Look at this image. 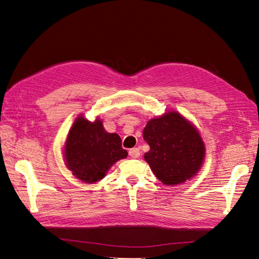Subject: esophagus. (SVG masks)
Returning a JSON list of instances; mask_svg holds the SVG:
<instances>
[{
  "instance_id": "esophagus-1",
  "label": "esophagus",
  "mask_w": 259,
  "mask_h": 259,
  "mask_svg": "<svg viewBox=\"0 0 259 259\" xmlns=\"http://www.w3.org/2000/svg\"><path fill=\"white\" fill-rule=\"evenodd\" d=\"M128 154H130L131 158H133V159L139 158V155H140L139 148H133V149H131V150L128 151Z\"/></svg>"
}]
</instances>
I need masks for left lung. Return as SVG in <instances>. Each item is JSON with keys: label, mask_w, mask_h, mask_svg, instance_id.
Listing matches in <instances>:
<instances>
[{"label": "left lung", "mask_w": 259, "mask_h": 259, "mask_svg": "<svg viewBox=\"0 0 259 259\" xmlns=\"http://www.w3.org/2000/svg\"><path fill=\"white\" fill-rule=\"evenodd\" d=\"M144 139L150 146L145 153L155 177L167 186L180 185L199 173L205 145L194 125L177 111H167L149 120Z\"/></svg>", "instance_id": "obj_1"}]
</instances>
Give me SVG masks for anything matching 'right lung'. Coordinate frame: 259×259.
I'll return each mask as SVG.
<instances>
[{
    "label": "right lung",
    "mask_w": 259,
    "mask_h": 259,
    "mask_svg": "<svg viewBox=\"0 0 259 259\" xmlns=\"http://www.w3.org/2000/svg\"><path fill=\"white\" fill-rule=\"evenodd\" d=\"M126 156L116 133H108L99 117L91 122L82 114L74 120L64 146L67 168L85 184L98 183L115 162Z\"/></svg>",
    "instance_id": "1"
}]
</instances>
